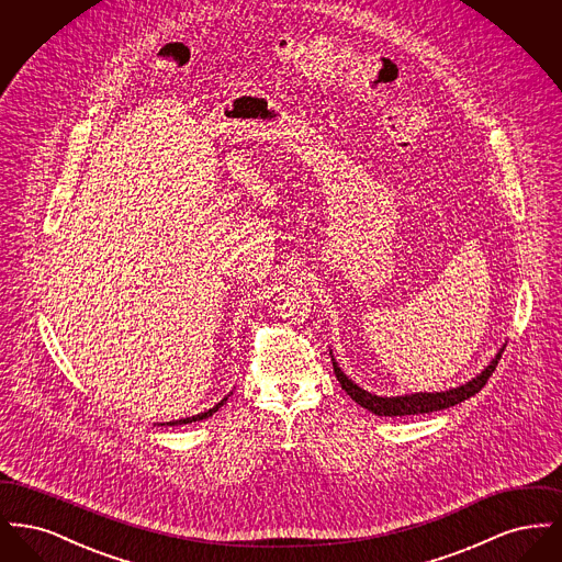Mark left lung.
<instances>
[{
    "instance_id": "8db88e82",
    "label": "left lung",
    "mask_w": 562,
    "mask_h": 562,
    "mask_svg": "<svg viewBox=\"0 0 562 562\" xmlns=\"http://www.w3.org/2000/svg\"><path fill=\"white\" fill-rule=\"evenodd\" d=\"M504 349H506V346L499 348L495 358L482 369L481 373L472 376L470 381L457 385V387L445 390V392H415V394H404V396H376V394L362 390L358 383H353L348 374L341 371L333 351H330V358H333L335 374H337L341 387L348 392L351 401L358 402L360 406H364L367 411H371L373 415H379V417H404V415H424V413L442 411V408H449V406H454V404L468 401L470 396L479 394L484 387V383L488 381V376L495 371Z\"/></svg>"
}]
</instances>
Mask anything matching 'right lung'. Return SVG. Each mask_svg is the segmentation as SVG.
<instances>
[{"label": "right lung", "instance_id": "1", "mask_svg": "<svg viewBox=\"0 0 562 562\" xmlns=\"http://www.w3.org/2000/svg\"><path fill=\"white\" fill-rule=\"evenodd\" d=\"M232 396V392L223 398V401L216 402L213 408H209V411H204V413H198V415H193V417H186V419H177V422H166V424H160V426H186V424H193V422H202V419H209V417H213L214 413L227 402V398Z\"/></svg>", "mask_w": 562, "mask_h": 562}]
</instances>
